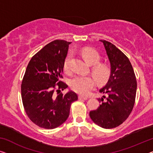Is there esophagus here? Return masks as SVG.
<instances>
[{
    "mask_svg": "<svg viewBox=\"0 0 153 153\" xmlns=\"http://www.w3.org/2000/svg\"><path fill=\"white\" fill-rule=\"evenodd\" d=\"M78 97H79V100H88V97L82 96V95H79V96Z\"/></svg>",
    "mask_w": 153,
    "mask_h": 153,
    "instance_id": "34e87169",
    "label": "esophagus"
}]
</instances>
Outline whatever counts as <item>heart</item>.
<instances>
[{
	"label": "heart",
	"instance_id": "obj_1",
	"mask_svg": "<svg viewBox=\"0 0 153 153\" xmlns=\"http://www.w3.org/2000/svg\"><path fill=\"white\" fill-rule=\"evenodd\" d=\"M82 55L86 62L91 65H96L100 62V56L96 51L90 48H84L82 50ZM72 54L69 53L66 57L64 63V69L67 74L72 71L71 67ZM93 74L99 83H104L110 76V70L106 66L98 65L93 69ZM71 87L79 94L86 95L95 87V80L91 76H78L72 78L70 82Z\"/></svg>",
	"mask_w": 153,
	"mask_h": 153
}]
</instances>
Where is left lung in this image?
Here are the masks:
<instances>
[{
	"label": "left lung",
	"mask_w": 153,
	"mask_h": 153,
	"mask_svg": "<svg viewBox=\"0 0 153 153\" xmlns=\"http://www.w3.org/2000/svg\"><path fill=\"white\" fill-rule=\"evenodd\" d=\"M103 43L111 66V74L106 85L99 90L107 97L96 110L89 113L95 124L104 128H115L126 120L133 110L136 96L137 81L131 63L122 51L112 43ZM104 98L106 100H103Z\"/></svg>",
	"instance_id": "left-lung-1"
}]
</instances>
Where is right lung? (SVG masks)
Masks as SVG:
<instances>
[{
    "label": "right lung",
    "mask_w": 153,
    "mask_h": 153,
    "mask_svg": "<svg viewBox=\"0 0 153 153\" xmlns=\"http://www.w3.org/2000/svg\"><path fill=\"white\" fill-rule=\"evenodd\" d=\"M71 43L52 41L27 65L21 84L22 104L29 119L41 128L53 129L62 124L69 117L71 104L78 99L72 91L60 93L68 87L61 79Z\"/></svg>",
    "instance_id": "obj_1"
}]
</instances>
